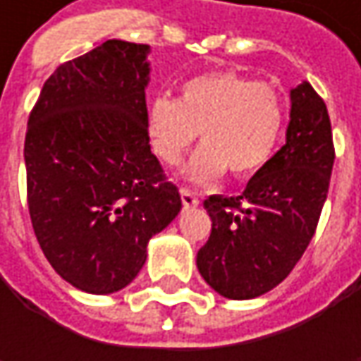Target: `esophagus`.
I'll use <instances>...</instances> for the list:
<instances>
[{"instance_id": "esophagus-1", "label": "esophagus", "mask_w": 361, "mask_h": 361, "mask_svg": "<svg viewBox=\"0 0 361 361\" xmlns=\"http://www.w3.org/2000/svg\"><path fill=\"white\" fill-rule=\"evenodd\" d=\"M180 201L185 204V209H195V207H199V197L192 192V190H188V188H183L180 190Z\"/></svg>"}]
</instances>
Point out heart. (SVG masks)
<instances>
[{"instance_id":"b5f03b06","label":"heart","mask_w":361,"mask_h":361,"mask_svg":"<svg viewBox=\"0 0 361 361\" xmlns=\"http://www.w3.org/2000/svg\"><path fill=\"white\" fill-rule=\"evenodd\" d=\"M281 126L279 92L231 70L190 78L178 100L159 96L146 110L150 148L169 166L201 136L202 145L185 166V176L199 185L215 183L225 171L235 178L255 174L271 159Z\"/></svg>"}]
</instances>
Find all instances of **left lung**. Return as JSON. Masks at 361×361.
Returning <instances> with one entry per match:
<instances>
[{
	"label": "left lung",
	"instance_id": "8db88e82",
	"mask_svg": "<svg viewBox=\"0 0 361 361\" xmlns=\"http://www.w3.org/2000/svg\"><path fill=\"white\" fill-rule=\"evenodd\" d=\"M289 98L285 145L239 197L204 201L213 229L197 267L227 299L259 298L281 283L312 241L327 199L336 152L326 102L310 82Z\"/></svg>",
	"mask_w": 361,
	"mask_h": 361
}]
</instances>
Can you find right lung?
Returning a JSON list of instances; mask_svg holds the SVG:
<instances>
[{
  "mask_svg": "<svg viewBox=\"0 0 361 361\" xmlns=\"http://www.w3.org/2000/svg\"><path fill=\"white\" fill-rule=\"evenodd\" d=\"M150 46L108 39L46 80L27 120V207L56 273L108 295L132 283L148 241L183 202L150 152Z\"/></svg>",
  "mask_w": 361,
  "mask_h": 361,
  "instance_id": "obj_1",
  "label": "right lung"
}]
</instances>
